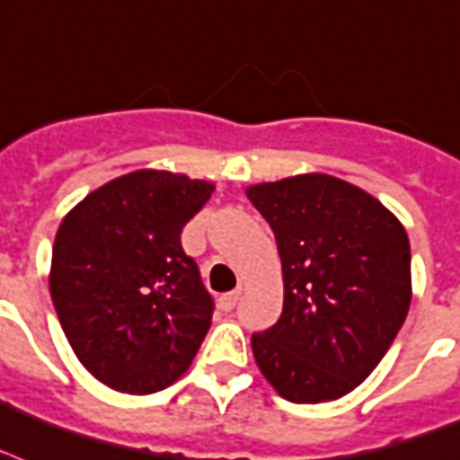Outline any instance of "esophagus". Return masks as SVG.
Wrapping results in <instances>:
<instances>
[{"label":"esophagus","instance_id":"1","mask_svg":"<svg viewBox=\"0 0 460 460\" xmlns=\"http://www.w3.org/2000/svg\"><path fill=\"white\" fill-rule=\"evenodd\" d=\"M238 299H241V289H234V292H229V294H222V296H219V308H222V311H231V308L238 304Z\"/></svg>","mask_w":460,"mask_h":460}]
</instances>
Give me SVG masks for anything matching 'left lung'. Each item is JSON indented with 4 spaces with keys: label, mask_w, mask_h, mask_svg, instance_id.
<instances>
[{
    "label": "left lung",
    "mask_w": 460,
    "mask_h": 460,
    "mask_svg": "<svg viewBox=\"0 0 460 460\" xmlns=\"http://www.w3.org/2000/svg\"><path fill=\"white\" fill-rule=\"evenodd\" d=\"M272 226L285 306L251 338L262 376L289 402L338 401L394 345L412 299L401 219L362 188L328 173L245 188Z\"/></svg>",
    "instance_id": "left-lung-1"
}]
</instances>
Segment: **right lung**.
I'll use <instances>...</instances> for the list:
<instances>
[{"label": "right lung", "instance_id": "1", "mask_svg": "<svg viewBox=\"0 0 460 460\" xmlns=\"http://www.w3.org/2000/svg\"><path fill=\"white\" fill-rule=\"evenodd\" d=\"M215 183L139 168L89 192L59 224L50 296L76 359L113 391L146 395L183 376L212 299L181 231Z\"/></svg>", "mask_w": 460, "mask_h": 460}]
</instances>
